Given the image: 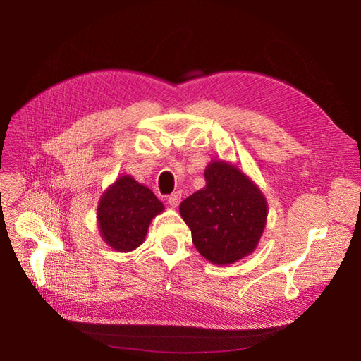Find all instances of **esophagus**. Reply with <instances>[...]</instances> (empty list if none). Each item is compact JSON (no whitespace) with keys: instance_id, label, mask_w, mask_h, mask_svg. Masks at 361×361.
Here are the masks:
<instances>
[{"instance_id":"34e87169","label":"esophagus","mask_w":361,"mask_h":361,"mask_svg":"<svg viewBox=\"0 0 361 361\" xmlns=\"http://www.w3.org/2000/svg\"><path fill=\"white\" fill-rule=\"evenodd\" d=\"M180 198H182V192H180V191H176V192H173V194L169 195L167 202H169V204H170L171 207H178L179 203H180Z\"/></svg>"}]
</instances>
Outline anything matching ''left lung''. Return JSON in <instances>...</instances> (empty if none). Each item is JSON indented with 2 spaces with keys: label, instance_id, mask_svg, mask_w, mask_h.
I'll return each instance as SVG.
<instances>
[{
  "label": "left lung",
  "instance_id": "left-lung-1",
  "mask_svg": "<svg viewBox=\"0 0 361 361\" xmlns=\"http://www.w3.org/2000/svg\"><path fill=\"white\" fill-rule=\"evenodd\" d=\"M204 179V188L185 198L179 212L198 252L212 264H233L258 246L267 221L266 197L227 161H210Z\"/></svg>",
  "mask_w": 361,
  "mask_h": 361
}]
</instances>
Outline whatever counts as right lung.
<instances>
[{"label": "right lung", "mask_w": 361, "mask_h": 361, "mask_svg": "<svg viewBox=\"0 0 361 361\" xmlns=\"http://www.w3.org/2000/svg\"><path fill=\"white\" fill-rule=\"evenodd\" d=\"M164 210L157 195L130 175L107 186L97 207L103 240L118 252H130L145 242L151 221Z\"/></svg>", "instance_id": "right-lung-1"}]
</instances>
